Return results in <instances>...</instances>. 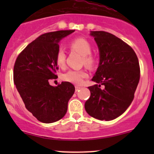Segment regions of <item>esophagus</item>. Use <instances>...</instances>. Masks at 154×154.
Here are the masks:
<instances>
[{
    "instance_id": "34e87169",
    "label": "esophagus",
    "mask_w": 154,
    "mask_h": 154,
    "mask_svg": "<svg viewBox=\"0 0 154 154\" xmlns=\"http://www.w3.org/2000/svg\"><path fill=\"white\" fill-rule=\"evenodd\" d=\"M80 88H81V87H80V86H75V90H76V91H77L79 89H80Z\"/></svg>"
}]
</instances>
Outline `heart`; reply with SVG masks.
Returning a JSON list of instances; mask_svg holds the SVG:
<instances>
[{
    "instance_id": "b5f03b06",
    "label": "heart",
    "mask_w": 154,
    "mask_h": 154,
    "mask_svg": "<svg viewBox=\"0 0 154 154\" xmlns=\"http://www.w3.org/2000/svg\"><path fill=\"white\" fill-rule=\"evenodd\" d=\"M71 47L76 51L81 54L83 58V63L88 67H92L95 63V60L91 55V45L85 38H78L73 40L71 43ZM56 61L60 67H63L66 63V54L63 48H60L57 53ZM87 77L86 72L84 71H77L70 70L65 73L63 76V79L65 81L74 83L76 85L81 84L83 80Z\"/></svg>"
}]
</instances>
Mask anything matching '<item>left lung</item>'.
<instances>
[{
    "mask_svg": "<svg viewBox=\"0 0 154 154\" xmlns=\"http://www.w3.org/2000/svg\"><path fill=\"white\" fill-rule=\"evenodd\" d=\"M90 35L100 59L91 79L97 84L88 87L91 95L85 109L94 119L111 121L123 114L133 100L140 78L139 60L133 48L116 35L104 31H91Z\"/></svg>",
    "mask_w": 154,
    "mask_h": 154,
    "instance_id": "1",
    "label": "left lung"
}]
</instances>
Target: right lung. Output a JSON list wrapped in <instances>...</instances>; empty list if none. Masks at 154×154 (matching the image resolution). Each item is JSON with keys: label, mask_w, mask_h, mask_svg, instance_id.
<instances>
[{"label": "right lung", "mask_w": 154, "mask_h": 154, "mask_svg": "<svg viewBox=\"0 0 154 154\" xmlns=\"http://www.w3.org/2000/svg\"><path fill=\"white\" fill-rule=\"evenodd\" d=\"M74 31L42 34L29 43L15 61V87L26 109L43 123H53L63 119L67 112L68 100L75 91L69 82H62L57 86L49 84L50 79L57 77L56 56L60 49L59 43Z\"/></svg>", "instance_id": "obj_1"}]
</instances>
